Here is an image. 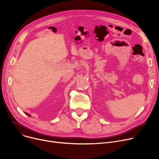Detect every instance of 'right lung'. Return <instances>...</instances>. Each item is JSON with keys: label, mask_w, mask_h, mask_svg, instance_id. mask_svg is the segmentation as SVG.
Instances as JSON below:
<instances>
[{"label": "right lung", "mask_w": 159, "mask_h": 159, "mask_svg": "<svg viewBox=\"0 0 159 159\" xmlns=\"http://www.w3.org/2000/svg\"><path fill=\"white\" fill-rule=\"evenodd\" d=\"M26 113V115H28V116H31V115H30V114H28V113Z\"/></svg>", "instance_id": "obj_1"}]
</instances>
